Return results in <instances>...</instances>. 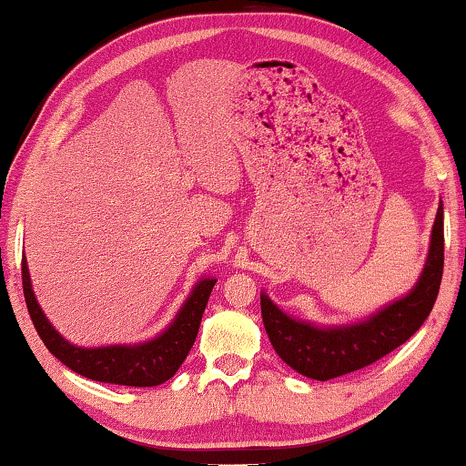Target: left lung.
I'll return each mask as SVG.
<instances>
[{"mask_svg":"<svg viewBox=\"0 0 466 466\" xmlns=\"http://www.w3.org/2000/svg\"><path fill=\"white\" fill-rule=\"evenodd\" d=\"M444 272V210L438 207L426 268L405 299L382 309L369 321L350 328H313L290 319L262 295V319L272 346L290 369L315 380H331L380 360L405 344L436 303Z\"/></svg>","mask_w":466,"mask_h":466,"instance_id":"obj_1","label":"left lung"}]
</instances>
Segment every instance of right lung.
Wrapping results in <instances>:
<instances>
[{
  "label": "right lung",
  "instance_id": "add662e5",
  "mask_svg": "<svg viewBox=\"0 0 466 466\" xmlns=\"http://www.w3.org/2000/svg\"><path fill=\"white\" fill-rule=\"evenodd\" d=\"M215 282L217 280L212 279L198 282V287L186 300L182 311L177 313L176 321L157 339L147 341L141 346H110L89 350L71 346L46 321L30 287L26 258H22L24 299H26L30 319L35 323L48 352L59 358L65 366H69L73 372L81 374V377L127 387H157L174 377L194 346L196 336H198L202 313L207 309Z\"/></svg>",
  "mask_w": 466,
  "mask_h": 466
}]
</instances>
